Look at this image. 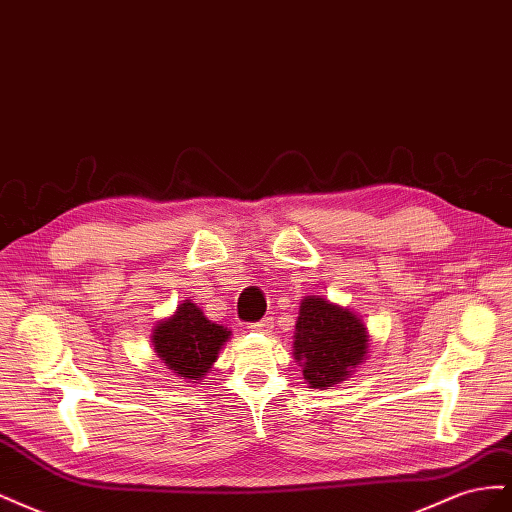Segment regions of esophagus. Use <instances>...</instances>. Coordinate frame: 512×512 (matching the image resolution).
I'll return each mask as SVG.
<instances>
[{"label": "esophagus", "mask_w": 512, "mask_h": 512, "mask_svg": "<svg viewBox=\"0 0 512 512\" xmlns=\"http://www.w3.org/2000/svg\"><path fill=\"white\" fill-rule=\"evenodd\" d=\"M250 329H252V331H260V333H269V331L273 329V320H271V318H265V320H260V322H254Z\"/></svg>", "instance_id": "1"}]
</instances>
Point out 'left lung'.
I'll list each match as a JSON object with an SVG mask.
<instances>
[{
  "mask_svg": "<svg viewBox=\"0 0 512 512\" xmlns=\"http://www.w3.org/2000/svg\"><path fill=\"white\" fill-rule=\"evenodd\" d=\"M369 331L359 314L322 294L301 299L292 356L309 389H329L348 380L367 361Z\"/></svg>",
  "mask_w": 512,
  "mask_h": 512,
  "instance_id": "1",
  "label": "left lung"
}]
</instances>
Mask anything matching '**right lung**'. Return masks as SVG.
I'll use <instances>...</instances> for the list:
<instances>
[{
    "label": "right lung",
    "instance_id": "right-lung-1",
    "mask_svg": "<svg viewBox=\"0 0 512 512\" xmlns=\"http://www.w3.org/2000/svg\"><path fill=\"white\" fill-rule=\"evenodd\" d=\"M232 331L209 320L192 299L179 303L173 314L162 318L151 333L153 352L181 380H203Z\"/></svg>",
    "mask_w": 512,
    "mask_h": 512
}]
</instances>
